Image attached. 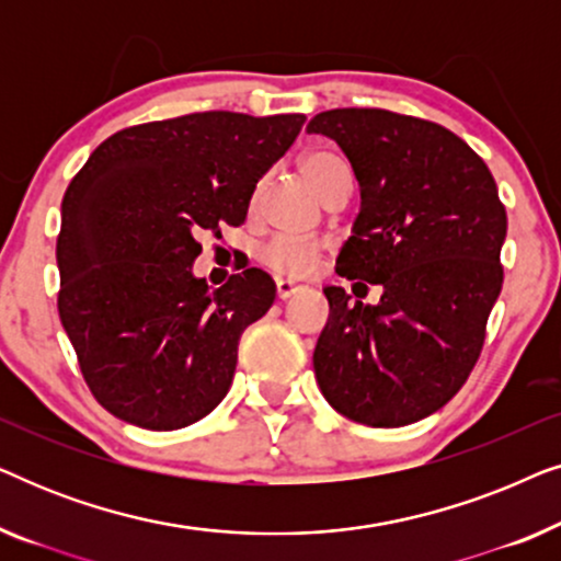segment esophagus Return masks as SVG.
<instances>
[{
    "mask_svg": "<svg viewBox=\"0 0 561 561\" xmlns=\"http://www.w3.org/2000/svg\"><path fill=\"white\" fill-rule=\"evenodd\" d=\"M275 290H278V298H280V301H286V298L296 296V294H301L304 286H301V283H296V280L278 278V280H275Z\"/></svg>",
    "mask_w": 561,
    "mask_h": 561,
    "instance_id": "esophagus-1",
    "label": "esophagus"
}]
</instances>
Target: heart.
I'll return each mask as SVG.
<instances>
[{"mask_svg":"<svg viewBox=\"0 0 561 561\" xmlns=\"http://www.w3.org/2000/svg\"><path fill=\"white\" fill-rule=\"evenodd\" d=\"M298 171L319 196H324L336 181L350 175L344 160L324 150L306 152L298 160ZM321 257H324V244L304 240H273L260 250V263L280 278H309L319 267Z\"/></svg>","mask_w":561,"mask_h":561,"instance_id":"b5f03b06","label":"heart"}]
</instances>
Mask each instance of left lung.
I'll use <instances>...</instances> for the list:
<instances>
[{
  "mask_svg": "<svg viewBox=\"0 0 561 561\" xmlns=\"http://www.w3.org/2000/svg\"><path fill=\"white\" fill-rule=\"evenodd\" d=\"M306 129L340 145L363 198L336 273L382 288L375 306L324 288L319 388L357 424H413L455 398L478 363L503 286L505 206L485 160L436 122L355 106Z\"/></svg>",
  "mask_w": 561,
  "mask_h": 561,
  "instance_id": "1",
  "label": "left lung"
}]
</instances>
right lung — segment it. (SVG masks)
Here are the masks:
<instances>
[{"instance_id":"right-lung-1","label":"right lung","mask_w":561,"mask_h":561,"mask_svg":"<svg viewBox=\"0 0 561 561\" xmlns=\"http://www.w3.org/2000/svg\"><path fill=\"white\" fill-rule=\"evenodd\" d=\"M304 114L196 112L119 129L60 204L58 313L83 380L150 432L196 424L232 386L244 329L275 301L260 267L211 290L191 273L202 234L240 227Z\"/></svg>"}]
</instances>
